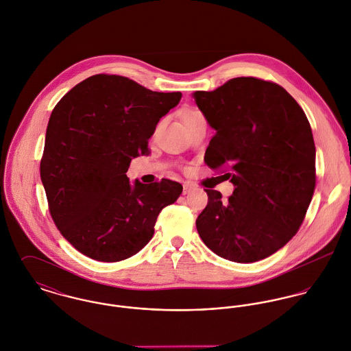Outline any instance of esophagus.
<instances>
[{
    "instance_id": "obj_1",
    "label": "esophagus",
    "mask_w": 351,
    "mask_h": 351,
    "mask_svg": "<svg viewBox=\"0 0 351 351\" xmlns=\"http://www.w3.org/2000/svg\"><path fill=\"white\" fill-rule=\"evenodd\" d=\"M191 190H193L191 184H189V183H184V184H183V195L190 194Z\"/></svg>"
}]
</instances>
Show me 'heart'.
Instances as JSON below:
<instances>
[{"label":"heart","instance_id":"heart-1","mask_svg":"<svg viewBox=\"0 0 351 351\" xmlns=\"http://www.w3.org/2000/svg\"><path fill=\"white\" fill-rule=\"evenodd\" d=\"M190 113H193V112H190Z\"/></svg>","mask_w":351,"mask_h":351}]
</instances>
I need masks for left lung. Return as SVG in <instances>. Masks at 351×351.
I'll return each mask as SVG.
<instances>
[{
  "label": "left lung",
  "mask_w": 351,
  "mask_h": 351,
  "mask_svg": "<svg viewBox=\"0 0 351 351\" xmlns=\"http://www.w3.org/2000/svg\"><path fill=\"white\" fill-rule=\"evenodd\" d=\"M195 102L215 130L204 161L228 167L233 183L222 200L208 203L196 219L202 241L219 257L249 264L281 249L299 230L315 190V144L299 104L281 86L257 78L230 79Z\"/></svg>",
  "instance_id": "8db88e82"
}]
</instances>
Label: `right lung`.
Instances as JSON below:
<instances>
[{
    "mask_svg": "<svg viewBox=\"0 0 351 351\" xmlns=\"http://www.w3.org/2000/svg\"><path fill=\"white\" fill-rule=\"evenodd\" d=\"M180 98L99 74L52 110L40 176L55 225L82 254L102 263L134 256L152 239L161 208L182 194L178 182L126 176L132 158L149 155L157 122Z\"/></svg>",
    "mask_w": 351,
    "mask_h": 351,
    "instance_id": "add662e5",
    "label": "right lung"
}]
</instances>
